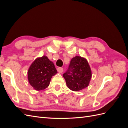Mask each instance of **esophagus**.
<instances>
[{"instance_id":"esophagus-1","label":"esophagus","mask_w":128,"mask_h":128,"mask_svg":"<svg viewBox=\"0 0 128 128\" xmlns=\"http://www.w3.org/2000/svg\"><path fill=\"white\" fill-rule=\"evenodd\" d=\"M57 70H58V72H59L62 73V72H63V71H64V69L62 68H61V67H58L57 68Z\"/></svg>"}]
</instances>
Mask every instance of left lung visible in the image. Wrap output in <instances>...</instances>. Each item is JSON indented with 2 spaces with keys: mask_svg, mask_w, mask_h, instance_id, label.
<instances>
[{
  "mask_svg": "<svg viewBox=\"0 0 128 128\" xmlns=\"http://www.w3.org/2000/svg\"><path fill=\"white\" fill-rule=\"evenodd\" d=\"M63 76L69 89L78 91L88 86L92 72L86 58L76 56L71 60L68 70Z\"/></svg>",
  "mask_w": 128,
  "mask_h": 128,
  "instance_id": "1",
  "label": "left lung"
}]
</instances>
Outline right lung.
<instances>
[{"instance_id":"obj_1","label":"right lung","mask_w":128,"mask_h":128,"mask_svg":"<svg viewBox=\"0 0 128 128\" xmlns=\"http://www.w3.org/2000/svg\"><path fill=\"white\" fill-rule=\"evenodd\" d=\"M57 73L54 64L44 56L36 58L30 65L28 80L34 90H42L49 86L52 76Z\"/></svg>"}]
</instances>
